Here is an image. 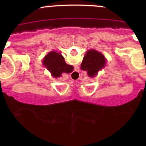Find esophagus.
<instances>
[{
	"label": "esophagus",
	"mask_w": 146,
	"mask_h": 146,
	"mask_svg": "<svg viewBox=\"0 0 146 146\" xmlns=\"http://www.w3.org/2000/svg\"><path fill=\"white\" fill-rule=\"evenodd\" d=\"M72 76H73V77L74 78H78V76H79L78 72L74 71L73 73H72Z\"/></svg>",
	"instance_id": "obj_1"
}]
</instances>
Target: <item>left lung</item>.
I'll use <instances>...</instances> for the list:
<instances>
[{
	"label": "left lung",
	"mask_w": 146,
	"mask_h": 146,
	"mask_svg": "<svg viewBox=\"0 0 146 146\" xmlns=\"http://www.w3.org/2000/svg\"><path fill=\"white\" fill-rule=\"evenodd\" d=\"M106 65V58L102 54L96 50L91 49L87 51L82 59L80 68L86 70L88 76L94 78L98 75Z\"/></svg>",
	"instance_id": "left-lung-1"
}]
</instances>
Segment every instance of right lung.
<instances>
[{"label":"right lung","instance_id":"right-lung-1","mask_svg":"<svg viewBox=\"0 0 146 146\" xmlns=\"http://www.w3.org/2000/svg\"><path fill=\"white\" fill-rule=\"evenodd\" d=\"M42 62L54 78H60L64 73H71L74 68L73 66L68 65L65 62L64 56L61 53H57L54 51H51L46 55Z\"/></svg>","mask_w":146,"mask_h":146}]
</instances>
